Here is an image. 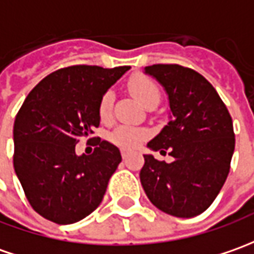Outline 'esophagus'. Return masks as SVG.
<instances>
[{
    "label": "esophagus",
    "mask_w": 254,
    "mask_h": 254,
    "mask_svg": "<svg viewBox=\"0 0 254 254\" xmlns=\"http://www.w3.org/2000/svg\"><path fill=\"white\" fill-rule=\"evenodd\" d=\"M121 154H122V158L125 160V158L129 156V151H127V150H122V151H121Z\"/></svg>",
    "instance_id": "34e87169"
}]
</instances>
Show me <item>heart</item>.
I'll list each match as a JSON object with an SVG mask.
<instances>
[{
	"mask_svg": "<svg viewBox=\"0 0 254 254\" xmlns=\"http://www.w3.org/2000/svg\"><path fill=\"white\" fill-rule=\"evenodd\" d=\"M127 87L132 93V96L143 105L149 104L150 101H158L160 100V89L149 76H144V75L133 76L129 80ZM113 103V91H105L104 96L101 97L100 105H98V113H100V117L103 120H108L111 117ZM147 134L149 133L146 129L130 127V125H120L111 132L110 139L121 147L132 149L134 146H137L139 141L143 140Z\"/></svg>",
	"mask_w": 254,
	"mask_h": 254,
	"instance_id": "1",
	"label": "heart"
}]
</instances>
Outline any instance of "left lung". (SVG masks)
Here are the masks:
<instances>
[{
	"mask_svg": "<svg viewBox=\"0 0 254 254\" xmlns=\"http://www.w3.org/2000/svg\"><path fill=\"white\" fill-rule=\"evenodd\" d=\"M167 91L170 122L147 143L170 150L174 161L144 154L140 182L150 201L164 213L190 218L206 211L228 177L235 150L232 118L206 77L177 64L144 68Z\"/></svg>",
	"mask_w": 254,
	"mask_h": 254,
	"instance_id": "obj_1",
	"label": "left lung"
}]
</instances>
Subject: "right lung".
I'll return each instance as SVG.
<instances>
[{
    "instance_id": "obj_1",
    "label": "right lung",
    "mask_w": 254,
    "mask_h": 254,
    "mask_svg": "<svg viewBox=\"0 0 254 254\" xmlns=\"http://www.w3.org/2000/svg\"><path fill=\"white\" fill-rule=\"evenodd\" d=\"M129 66L73 65L55 70L33 89L13 124V168L30 206L55 224H73L104 197L121 163L120 150L100 140L90 156L75 146L100 125L101 97Z\"/></svg>"
}]
</instances>
